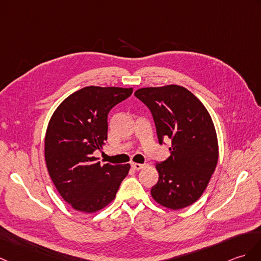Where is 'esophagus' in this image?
<instances>
[{
  "label": "esophagus",
  "mask_w": 261,
  "mask_h": 261,
  "mask_svg": "<svg viewBox=\"0 0 261 261\" xmlns=\"http://www.w3.org/2000/svg\"><path fill=\"white\" fill-rule=\"evenodd\" d=\"M132 168L135 170H140V169L144 168V165H142V163H132Z\"/></svg>",
  "instance_id": "34e87169"
}]
</instances>
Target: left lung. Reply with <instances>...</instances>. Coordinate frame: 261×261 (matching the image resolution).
<instances>
[{
  "mask_svg": "<svg viewBox=\"0 0 261 261\" xmlns=\"http://www.w3.org/2000/svg\"><path fill=\"white\" fill-rule=\"evenodd\" d=\"M135 95L151 111L159 143L171 140L170 155L154 163L159 180L151 188V196L169 209L188 207L201 197L218 162L213 119L197 96L184 87L142 88Z\"/></svg>",
  "mask_w": 261,
  "mask_h": 261,
  "instance_id": "left-lung-1",
  "label": "left lung"
}]
</instances>
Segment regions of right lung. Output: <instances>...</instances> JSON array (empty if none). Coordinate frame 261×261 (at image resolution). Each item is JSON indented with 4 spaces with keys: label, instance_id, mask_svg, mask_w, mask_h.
I'll use <instances>...</instances> for the list:
<instances>
[{
    "label": "right lung",
    "instance_id": "obj_1",
    "mask_svg": "<svg viewBox=\"0 0 261 261\" xmlns=\"http://www.w3.org/2000/svg\"><path fill=\"white\" fill-rule=\"evenodd\" d=\"M132 88L86 87L69 95L48 122L45 162L61 197L82 213H95L110 203L130 165H101L93 156L108 139V114L128 99Z\"/></svg>",
    "mask_w": 261,
    "mask_h": 261
}]
</instances>
